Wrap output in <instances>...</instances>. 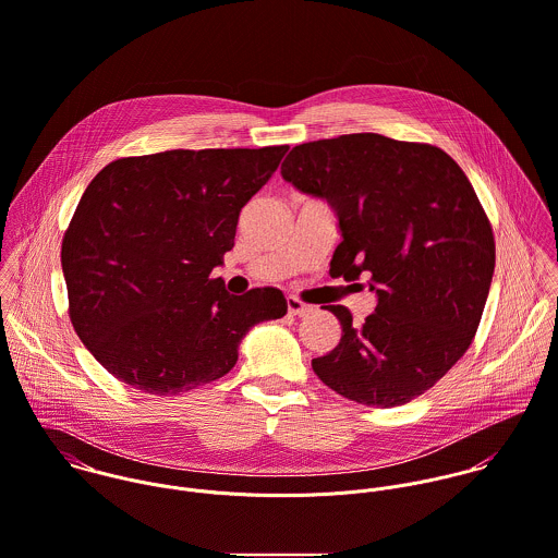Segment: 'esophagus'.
Instances as JSON below:
<instances>
[{
  "label": "esophagus",
  "instance_id": "34e87169",
  "mask_svg": "<svg viewBox=\"0 0 558 558\" xmlns=\"http://www.w3.org/2000/svg\"><path fill=\"white\" fill-rule=\"evenodd\" d=\"M287 311H289V315H293V317H304V315H308L313 308H311L308 304L300 302L298 298H287Z\"/></svg>",
  "mask_w": 558,
  "mask_h": 558
}]
</instances>
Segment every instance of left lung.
Segmentation results:
<instances>
[{"label": "left lung", "mask_w": 558, "mask_h": 558, "mask_svg": "<svg viewBox=\"0 0 558 558\" xmlns=\"http://www.w3.org/2000/svg\"><path fill=\"white\" fill-rule=\"evenodd\" d=\"M280 172L335 209L342 241L330 274H366L377 293L362 326L328 306L342 335L313 371L362 405L423 395L470 347L494 276V232L468 177L438 146L379 133L300 144Z\"/></svg>", "instance_id": "8db88e82"}]
</instances>
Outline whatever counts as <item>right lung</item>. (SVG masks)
Returning <instances> with one entry per match:
<instances>
[{
	"instance_id": "right-lung-1",
	"label": "right lung",
	"mask_w": 558,
	"mask_h": 558,
	"mask_svg": "<svg viewBox=\"0 0 558 558\" xmlns=\"http://www.w3.org/2000/svg\"><path fill=\"white\" fill-rule=\"evenodd\" d=\"M289 146L166 150L108 163L62 241L69 315L116 379L172 397L223 377L239 342L287 315L274 287L230 295L211 271Z\"/></svg>"
}]
</instances>
